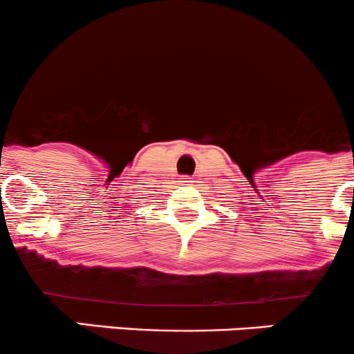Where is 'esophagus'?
I'll return each instance as SVG.
<instances>
[{
	"mask_svg": "<svg viewBox=\"0 0 354 354\" xmlns=\"http://www.w3.org/2000/svg\"><path fill=\"white\" fill-rule=\"evenodd\" d=\"M182 182H184V184H190L192 180H190V177H182Z\"/></svg>",
	"mask_w": 354,
	"mask_h": 354,
	"instance_id": "esophagus-1",
	"label": "esophagus"
}]
</instances>
